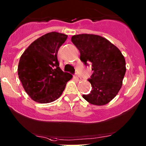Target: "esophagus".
<instances>
[{
    "label": "esophagus",
    "instance_id": "esophagus-1",
    "mask_svg": "<svg viewBox=\"0 0 146 146\" xmlns=\"http://www.w3.org/2000/svg\"><path fill=\"white\" fill-rule=\"evenodd\" d=\"M75 78H76V79H78V80H81V78H80V76H79L78 74H76V75H75Z\"/></svg>",
    "mask_w": 146,
    "mask_h": 146
}]
</instances>
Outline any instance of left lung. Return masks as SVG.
Segmentation results:
<instances>
[{"label": "left lung", "instance_id": "left-lung-1", "mask_svg": "<svg viewBox=\"0 0 146 146\" xmlns=\"http://www.w3.org/2000/svg\"><path fill=\"white\" fill-rule=\"evenodd\" d=\"M72 42L80 53L86 66L91 64L93 74L89 81L92 90L82 98L93 105L104 106L118 94L126 72L125 57L116 46L101 36L74 35Z\"/></svg>", "mask_w": 146, "mask_h": 146}]
</instances>
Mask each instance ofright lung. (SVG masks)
<instances>
[{"label":"right lung","mask_w":146,"mask_h":146,"mask_svg":"<svg viewBox=\"0 0 146 146\" xmlns=\"http://www.w3.org/2000/svg\"><path fill=\"white\" fill-rule=\"evenodd\" d=\"M68 36L52 32L34 41L25 50L18 65V76L23 89L38 103L57 100L72 75L59 68L57 53Z\"/></svg>","instance_id":"add662e5"}]
</instances>
